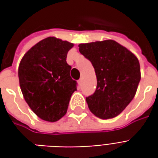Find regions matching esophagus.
Masks as SVG:
<instances>
[{"label":"esophagus","instance_id":"34e87169","mask_svg":"<svg viewBox=\"0 0 158 158\" xmlns=\"http://www.w3.org/2000/svg\"><path fill=\"white\" fill-rule=\"evenodd\" d=\"M78 83H79V85H81V84H82V79H79V81H78Z\"/></svg>","mask_w":158,"mask_h":158}]
</instances>
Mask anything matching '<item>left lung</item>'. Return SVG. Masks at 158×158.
Returning <instances> with one entry per match:
<instances>
[{"instance_id":"1","label":"left lung","mask_w":158,"mask_h":158,"mask_svg":"<svg viewBox=\"0 0 158 158\" xmlns=\"http://www.w3.org/2000/svg\"><path fill=\"white\" fill-rule=\"evenodd\" d=\"M79 52L91 62L97 86L86 97L90 112L102 119L122 113L135 95L140 80L139 60L113 40L79 44Z\"/></svg>"}]
</instances>
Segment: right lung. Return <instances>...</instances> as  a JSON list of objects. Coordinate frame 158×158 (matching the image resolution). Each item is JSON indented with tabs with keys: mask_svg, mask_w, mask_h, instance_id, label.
<instances>
[{
	"mask_svg": "<svg viewBox=\"0 0 158 158\" xmlns=\"http://www.w3.org/2000/svg\"><path fill=\"white\" fill-rule=\"evenodd\" d=\"M73 43L48 37L29 49L20 62L19 79L23 97L37 116L56 122L67 113L77 82L71 78L67 54Z\"/></svg>",
	"mask_w": 158,
	"mask_h": 158,
	"instance_id": "add662e5",
	"label": "right lung"
}]
</instances>
